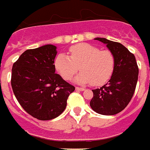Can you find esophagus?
I'll return each mask as SVG.
<instances>
[{
  "label": "esophagus",
  "instance_id": "34e87169",
  "mask_svg": "<svg viewBox=\"0 0 150 150\" xmlns=\"http://www.w3.org/2000/svg\"><path fill=\"white\" fill-rule=\"evenodd\" d=\"M76 90L77 91H84V88H81V87H76Z\"/></svg>",
  "mask_w": 150,
  "mask_h": 150
}]
</instances>
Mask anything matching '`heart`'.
<instances>
[{
    "instance_id": "b5f03b06",
    "label": "heart",
    "mask_w": 150,
    "mask_h": 150,
    "mask_svg": "<svg viewBox=\"0 0 150 150\" xmlns=\"http://www.w3.org/2000/svg\"><path fill=\"white\" fill-rule=\"evenodd\" d=\"M69 57L60 54L55 59V68L65 80H71L81 70L75 81L100 86L111 78L115 66V58L110 50L88 43H79L69 49ZM80 67H79V66Z\"/></svg>"
}]
</instances>
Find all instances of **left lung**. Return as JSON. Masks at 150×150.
<instances>
[{
	"label": "left lung",
	"instance_id": "8db88e82",
	"mask_svg": "<svg viewBox=\"0 0 150 150\" xmlns=\"http://www.w3.org/2000/svg\"><path fill=\"white\" fill-rule=\"evenodd\" d=\"M102 42L115 56V66L111 79L100 88L92 90L90 106L96 113L113 115L119 113L130 103L138 78V67L134 54L117 42L96 38Z\"/></svg>",
	"mask_w": 150,
	"mask_h": 150
}]
</instances>
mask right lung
Listing matches in <instances>:
<instances>
[{"label": "right lung", "mask_w": 150, "mask_h": 150, "mask_svg": "<svg viewBox=\"0 0 150 150\" xmlns=\"http://www.w3.org/2000/svg\"><path fill=\"white\" fill-rule=\"evenodd\" d=\"M57 47L48 44L27 50L14 62L11 84L21 107L34 118L50 120L66 109L75 87L55 74Z\"/></svg>", "instance_id": "add662e5"}]
</instances>
